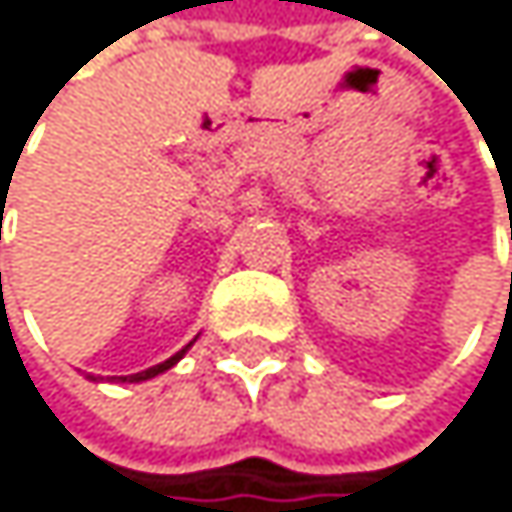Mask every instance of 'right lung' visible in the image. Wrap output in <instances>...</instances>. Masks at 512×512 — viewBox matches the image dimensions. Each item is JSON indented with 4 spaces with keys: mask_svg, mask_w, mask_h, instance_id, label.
<instances>
[{
    "mask_svg": "<svg viewBox=\"0 0 512 512\" xmlns=\"http://www.w3.org/2000/svg\"><path fill=\"white\" fill-rule=\"evenodd\" d=\"M187 350H190V344H187L184 350H178V353H174L171 359H165V362H159V365H153V368H147V371H137V375H125V378H119V381H122V384H125V381H128V384H141V381H150V378L162 375V371H168V368H171L174 362H178V359H181V356H184Z\"/></svg>",
    "mask_w": 512,
    "mask_h": 512,
    "instance_id": "obj_1",
    "label": "right lung"
}]
</instances>
